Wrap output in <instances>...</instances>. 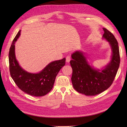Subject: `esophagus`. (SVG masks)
I'll list each match as a JSON object with an SVG mask.
<instances>
[{
  "instance_id": "1",
  "label": "esophagus",
  "mask_w": 127,
  "mask_h": 127,
  "mask_svg": "<svg viewBox=\"0 0 127 127\" xmlns=\"http://www.w3.org/2000/svg\"><path fill=\"white\" fill-rule=\"evenodd\" d=\"M71 60V57L70 55H68L66 58V61L67 63H69Z\"/></svg>"
}]
</instances>
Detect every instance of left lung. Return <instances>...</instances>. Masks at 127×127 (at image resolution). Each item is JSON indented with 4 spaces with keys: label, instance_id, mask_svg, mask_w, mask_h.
<instances>
[{
    "label": "left lung",
    "instance_id": "1",
    "mask_svg": "<svg viewBox=\"0 0 127 127\" xmlns=\"http://www.w3.org/2000/svg\"><path fill=\"white\" fill-rule=\"evenodd\" d=\"M103 38L109 42L112 50L110 62L103 70L95 69L86 60L84 53L76 51L72 54L70 61L72 68V83L78 93L87 96L95 95L109 88L113 83L120 63L118 43L114 34L103 28Z\"/></svg>",
    "mask_w": 127,
    "mask_h": 127
}]
</instances>
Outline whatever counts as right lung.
Listing matches in <instances>:
<instances>
[{
    "label": "right lung",
    "instance_id": "add662e5",
    "mask_svg": "<svg viewBox=\"0 0 127 127\" xmlns=\"http://www.w3.org/2000/svg\"><path fill=\"white\" fill-rule=\"evenodd\" d=\"M21 34L19 31L13 39L8 54L9 71L16 85L25 93L34 96H42L52 89L58 72L65 65V58L49 63L38 73H31L19 64L15 55V42Z\"/></svg>",
    "mask_w": 127,
    "mask_h": 127
}]
</instances>
